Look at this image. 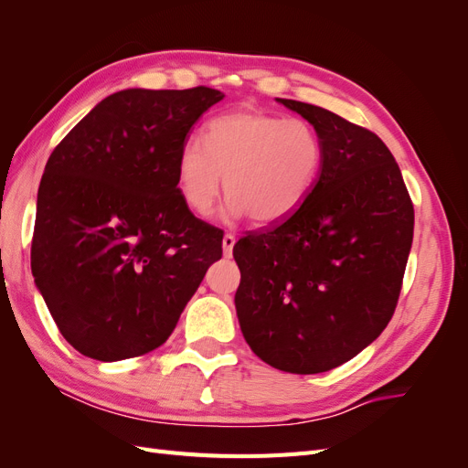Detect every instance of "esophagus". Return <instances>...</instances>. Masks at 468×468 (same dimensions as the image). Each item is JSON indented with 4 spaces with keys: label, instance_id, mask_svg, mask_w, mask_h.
Listing matches in <instances>:
<instances>
[{
    "label": "esophagus",
    "instance_id": "esophagus-1",
    "mask_svg": "<svg viewBox=\"0 0 468 468\" xmlns=\"http://www.w3.org/2000/svg\"><path fill=\"white\" fill-rule=\"evenodd\" d=\"M234 244H236V236H234V234H224V238H222V251H224V258H230V256H232Z\"/></svg>",
    "mask_w": 468,
    "mask_h": 468
}]
</instances>
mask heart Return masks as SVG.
I'll return each instance as SVG.
<instances>
[{"label": "heart", "mask_w": 468, "mask_h": 468, "mask_svg": "<svg viewBox=\"0 0 468 468\" xmlns=\"http://www.w3.org/2000/svg\"><path fill=\"white\" fill-rule=\"evenodd\" d=\"M201 140H187L177 155L181 199L199 217L218 199L224 177L226 215L281 222L304 203L320 172L322 143L299 119L239 109L208 121Z\"/></svg>", "instance_id": "heart-1"}]
</instances>
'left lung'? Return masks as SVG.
<instances>
[{
	"label": "left lung",
	"instance_id": "8db88e82",
	"mask_svg": "<svg viewBox=\"0 0 468 468\" xmlns=\"http://www.w3.org/2000/svg\"><path fill=\"white\" fill-rule=\"evenodd\" d=\"M314 126L320 174L285 220L234 246L248 346L279 371L349 361L390 322L414 238V207L382 140L332 111L277 99Z\"/></svg>",
	"mask_w": 468,
	"mask_h": 468
}]
</instances>
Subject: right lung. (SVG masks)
<instances>
[{
	"label": "right lung",
	"instance_id": "obj_1",
	"mask_svg": "<svg viewBox=\"0 0 468 468\" xmlns=\"http://www.w3.org/2000/svg\"><path fill=\"white\" fill-rule=\"evenodd\" d=\"M224 93L122 90L54 148L40 179L35 285L66 342L97 361L144 356L172 335L222 232L181 199L177 155Z\"/></svg>",
	"mask_w": 468,
	"mask_h": 468
}]
</instances>
